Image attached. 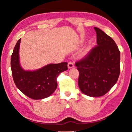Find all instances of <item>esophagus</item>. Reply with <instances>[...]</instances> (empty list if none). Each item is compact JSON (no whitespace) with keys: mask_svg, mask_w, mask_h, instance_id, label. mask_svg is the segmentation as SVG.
<instances>
[{"mask_svg":"<svg viewBox=\"0 0 132 132\" xmlns=\"http://www.w3.org/2000/svg\"><path fill=\"white\" fill-rule=\"evenodd\" d=\"M74 65L72 62H70L68 63V68L69 69L72 68H74Z\"/></svg>","mask_w":132,"mask_h":132,"instance_id":"34e87169","label":"esophagus"}]
</instances>
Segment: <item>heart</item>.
<instances>
[{"label":"heart","mask_w":132,"mask_h":132,"mask_svg":"<svg viewBox=\"0 0 132 132\" xmlns=\"http://www.w3.org/2000/svg\"><path fill=\"white\" fill-rule=\"evenodd\" d=\"M89 50L87 49H85L83 51V52H82V56H85V55L88 53Z\"/></svg>","instance_id":"1"}]
</instances>
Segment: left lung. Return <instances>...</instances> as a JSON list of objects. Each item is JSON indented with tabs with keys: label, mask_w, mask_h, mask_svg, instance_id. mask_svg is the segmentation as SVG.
Segmentation results:
<instances>
[{
	"label": "left lung",
	"mask_w": 132,
	"mask_h": 132,
	"mask_svg": "<svg viewBox=\"0 0 132 132\" xmlns=\"http://www.w3.org/2000/svg\"><path fill=\"white\" fill-rule=\"evenodd\" d=\"M97 46L75 63L79 72L78 85L91 97L105 95L117 82L120 73V52L113 39L97 27Z\"/></svg>",
	"instance_id": "8db88e82"
}]
</instances>
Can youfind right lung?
<instances>
[{
  "label": "right lung",
  "mask_w": 132,
  "mask_h": 132,
  "mask_svg": "<svg viewBox=\"0 0 132 132\" xmlns=\"http://www.w3.org/2000/svg\"><path fill=\"white\" fill-rule=\"evenodd\" d=\"M20 41L21 39L18 41L11 57L12 75L16 86L32 99L49 97L57 89L58 75L68 69V63L49 64L36 70H25L22 68L19 60Z\"/></svg>",
  "instance_id": "1"
}]
</instances>
